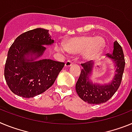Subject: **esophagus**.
I'll list each match as a JSON object with an SVG mask.
<instances>
[{"label":"esophagus","mask_w":132,"mask_h":132,"mask_svg":"<svg viewBox=\"0 0 132 132\" xmlns=\"http://www.w3.org/2000/svg\"><path fill=\"white\" fill-rule=\"evenodd\" d=\"M73 63V62L71 60H68L66 61L65 63V67H70L71 65H72V64Z\"/></svg>","instance_id":"1"}]
</instances>
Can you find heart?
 Segmentation results:
<instances>
[{
  "label": "heart",
  "instance_id": "heart-1",
  "mask_svg": "<svg viewBox=\"0 0 132 132\" xmlns=\"http://www.w3.org/2000/svg\"><path fill=\"white\" fill-rule=\"evenodd\" d=\"M105 42L101 36H80L73 37L65 42V48L72 53H80L84 50L83 56L86 59H93L102 53ZM58 51H63L62 47H57Z\"/></svg>",
  "mask_w": 132,
  "mask_h": 132
}]
</instances>
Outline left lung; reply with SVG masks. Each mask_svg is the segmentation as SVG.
Returning <instances> with one entry per match:
<instances>
[{
  "instance_id": "obj_1",
  "label": "left lung",
  "mask_w": 132,
  "mask_h": 132,
  "mask_svg": "<svg viewBox=\"0 0 132 132\" xmlns=\"http://www.w3.org/2000/svg\"><path fill=\"white\" fill-rule=\"evenodd\" d=\"M107 55L113 59L116 66L115 76L112 82L108 85L93 84L89 80L93 67V63L91 61L81 64L82 69L75 87L79 97L88 104H99L107 102L117 91L122 82L125 59L122 47L117 41L114 42L113 53H107Z\"/></svg>"
}]
</instances>
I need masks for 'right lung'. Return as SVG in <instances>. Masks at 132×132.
Segmentation results:
<instances>
[{"mask_svg": "<svg viewBox=\"0 0 132 132\" xmlns=\"http://www.w3.org/2000/svg\"><path fill=\"white\" fill-rule=\"evenodd\" d=\"M54 42L48 30L36 28L26 31L16 38L8 52L4 77L9 88L15 94L32 98L44 93L54 83L65 63L52 59H34L43 54L44 45ZM36 57L30 60L25 56Z\"/></svg>", "mask_w": 132, "mask_h": 132, "instance_id": "add662e5", "label": "right lung"}]
</instances>
